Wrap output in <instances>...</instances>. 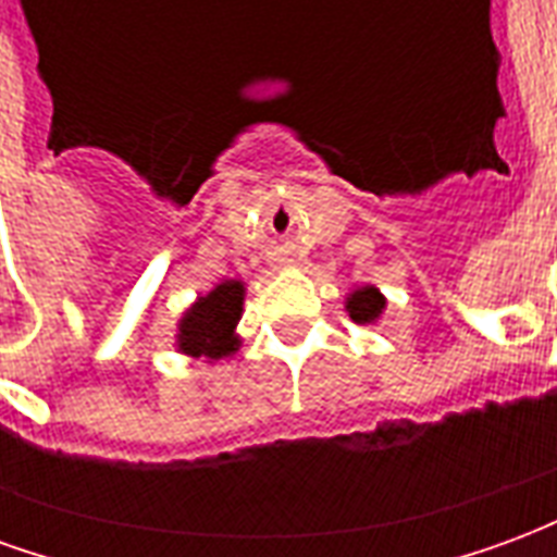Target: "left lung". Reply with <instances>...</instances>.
<instances>
[{
    "label": "left lung",
    "mask_w": 557,
    "mask_h": 557,
    "mask_svg": "<svg viewBox=\"0 0 557 557\" xmlns=\"http://www.w3.org/2000/svg\"><path fill=\"white\" fill-rule=\"evenodd\" d=\"M385 295L375 289V286H361V289H355L346 298V310H349L351 322H358V325H373L379 315L385 313Z\"/></svg>",
    "instance_id": "1"
}]
</instances>
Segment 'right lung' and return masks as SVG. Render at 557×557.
I'll use <instances>...</instances> for the list:
<instances>
[{
	"label": "right lung",
	"mask_w": 557,
	"mask_h": 557,
	"mask_svg": "<svg viewBox=\"0 0 557 557\" xmlns=\"http://www.w3.org/2000/svg\"><path fill=\"white\" fill-rule=\"evenodd\" d=\"M242 280H223L208 295L196 298L178 322V334H175L178 351L190 355V358H208V361L230 358L232 351H238V343H242L235 334V325L242 319Z\"/></svg>",
	"instance_id": "1"
}]
</instances>
